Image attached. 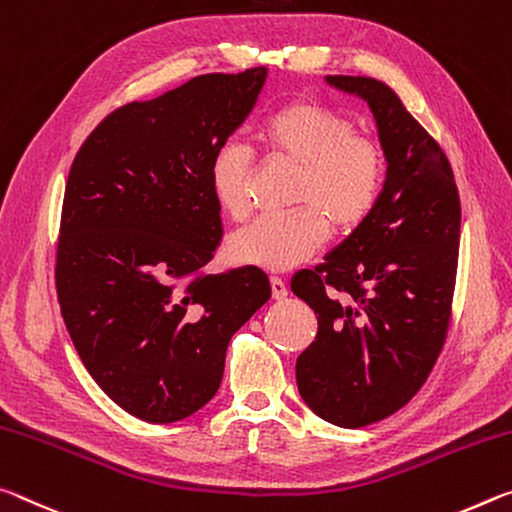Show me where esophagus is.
<instances>
[{
	"instance_id": "obj_1",
	"label": "esophagus",
	"mask_w": 512,
	"mask_h": 512,
	"mask_svg": "<svg viewBox=\"0 0 512 512\" xmlns=\"http://www.w3.org/2000/svg\"><path fill=\"white\" fill-rule=\"evenodd\" d=\"M270 286H272V297L274 299L288 297V283L283 281L281 276H270Z\"/></svg>"
}]
</instances>
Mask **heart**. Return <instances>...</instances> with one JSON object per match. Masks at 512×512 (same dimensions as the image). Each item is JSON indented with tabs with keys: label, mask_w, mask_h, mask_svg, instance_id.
I'll list each match as a JSON object with an SVG mask.
<instances>
[{
	"label": "heart",
	"mask_w": 512,
	"mask_h": 512,
	"mask_svg": "<svg viewBox=\"0 0 512 512\" xmlns=\"http://www.w3.org/2000/svg\"><path fill=\"white\" fill-rule=\"evenodd\" d=\"M258 145L274 161L299 167L297 213L261 217L231 238L229 254L242 265L290 270L308 261L333 231L358 229L381 197L385 181L383 147L354 131L345 115L311 99H297L265 117ZM208 179L217 206L242 222L251 213L254 156L240 142L215 149Z\"/></svg>",
	"instance_id": "1"
}]
</instances>
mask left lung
Segmentation results:
<instances>
[{
    "label": "left lung",
    "mask_w": 512,
    "mask_h": 512,
    "mask_svg": "<svg viewBox=\"0 0 512 512\" xmlns=\"http://www.w3.org/2000/svg\"><path fill=\"white\" fill-rule=\"evenodd\" d=\"M370 104L388 174L370 217L290 288L317 315L297 358L308 408L342 429L385 420L429 379L454 301L460 199L447 154L395 90L370 77H326Z\"/></svg>",
    "instance_id": "obj_1"
}]
</instances>
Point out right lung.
Masks as SVG:
<instances>
[{
    "instance_id": "right-lung-1",
    "label": "right lung",
    "mask_w": 512,
    "mask_h": 512,
    "mask_svg": "<svg viewBox=\"0 0 512 512\" xmlns=\"http://www.w3.org/2000/svg\"><path fill=\"white\" fill-rule=\"evenodd\" d=\"M265 67L201 74L115 108L74 156L56 295L83 365L129 415L179 422L213 399L231 335L267 299L254 265L206 274L222 240L208 167L254 108Z\"/></svg>"
}]
</instances>
